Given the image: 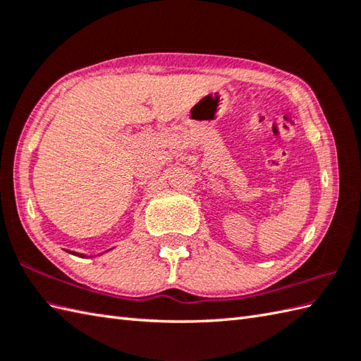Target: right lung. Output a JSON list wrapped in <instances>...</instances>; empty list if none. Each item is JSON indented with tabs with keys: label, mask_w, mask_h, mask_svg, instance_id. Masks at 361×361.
<instances>
[{
	"label": "right lung",
	"mask_w": 361,
	"mask_h": 361,
	"mask_svg": "<svg viewBox=\"0 0 361 361\" xmlns=\"http://www.w3.org/2000/svg\"><path fill=\"white\" fill-rule=\"evenodd\" d=\"M68 252H71V255H74V256H79V257H96V256H88V255H83V252H75V251H70V250H66ZM106 251H110V250H106ZM105 251V252H106ZM101 255H104V252H101ZM101 255H97V256H101Z\"/></svg>",
	"instance_id": "right-lung-1"
}]
</instances>
